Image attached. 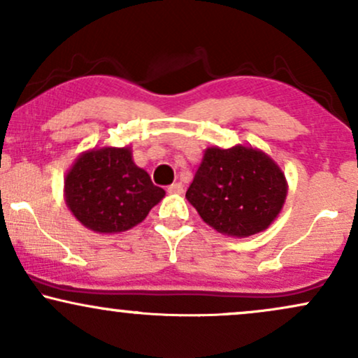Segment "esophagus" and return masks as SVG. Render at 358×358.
I'll list each match as a JSON object with an SVG mask.
<instances>
[{
	"instance_id": "obj_1",
	"label": "esophagus",
	"mask_w": 358,
	"mask_h": 358,
	"mask_svg": "<svg viewBox=\"0 0 358 358\" xmlns=\"http://www.w3.org/2000/svg\"><path fill=\"white\" fill-rule=\"evenodd\" d=\"M168 193H175V195H180V193H183V185L180 182L171 183L170 187H168Z\"/></svg>"
}]
</instances>
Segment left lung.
<instances>
[{"label":"left lung","mask_w":358,"mask_h":358,"mask_svg":"<svg viewBox=\"0 0 358 358\" xmlns=\"http://www.w3.org/2000/svg\"><path fill=\"white\" fill-rule=\"evenodd\" d=\"M286 176L274 159L252 146L207 148L187 190L205 224L232 237L266 231L281 212Z\"/></svg>","instance_id":"1"}]
</instances>
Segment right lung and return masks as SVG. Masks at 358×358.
I'll return each mask as SVG.
<instances>
[{
	"mask_svg": "<svg viewBox=\"0 0 358 358\" xmlns=\"http://www.w3.org/2000/svg\"><path fill=\"white\" fill-rule=\"evenodd\" d=\"M65 203L84 227L117 234L146 219L165 190L134 165L131 148H101L82 153L65 176Z\"/></svg>",
	"mask_w": 358,
	"mask_h": 358,
	"instance_id": "add662e5",
	"label": "right lung"
}]
</instances>
